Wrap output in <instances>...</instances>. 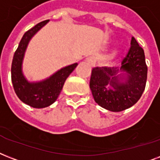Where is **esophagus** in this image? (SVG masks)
<instances>
[{"mask_svg": "<svg viewBox=\"0 0 160 160\" xmlns=\"http://www.w3.org/2000/svg\"><path fill=\"white\" fill-rule=\"evenodd\" d=\"M85 62L87 63H88L89 65L92 67H93L95 65V63H96V61H95V58H92V57H89V58H87L85 59Z\"/></svg>", "mask_w": 160, "mask_h": 160, "instance_id": "obj_1", "label": "esophagus"}]
</instances>
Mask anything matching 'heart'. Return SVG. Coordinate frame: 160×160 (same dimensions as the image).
Masks as SVG:
<instances>
[{"mask_svg": "<svg viewBox=\"0 0 160 160\" xmlns=\"http://www.w3.org/2000/svg\"><path fill=\"white\" fill-rule=\"evenodd\" d=\"M118 52H119V51L118 50V49H115V50L112 51V52L110 53V55L108 56L109 59H114V58L118 55Z\"/></svg>", "mask_w": 160, "mask_h": 160, "instance_id": "1", "label": "heart"}]
</instances>
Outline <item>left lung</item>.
<instances>
[{"label":"left lung","instance_id":"obj_1","mask_svg":"<svg viewBox=\"0 0 160 160\" xmlns=\"http://www.w3.org/2000/svg\"><path fill=\"white\" fill-rule=\"evenodd\" d=\"M131 47L118 68L92 70L90 89L95 102L105 109L121 112L138 102L145 88L148 68L143 48L132 38Z\"/></svg>","mask_w":160,"mask_h":160}]
</instances>
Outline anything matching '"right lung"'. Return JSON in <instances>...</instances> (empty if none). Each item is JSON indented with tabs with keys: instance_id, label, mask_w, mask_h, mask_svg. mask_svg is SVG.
I'll return each mask as SVG.
<instances>
[{
	"instance_id": "obj_1",
	"label": "right lung",
	"mask_w": 160,
	"mask_h": 160,
	"mask_svg": "<svg viewBox=\"0 0 160 160\" xmlns=\"http://www.w3.org/2000/svg\"><path fill=\"white\" fill-rule=\"evenodd\" d=\"M49 20L37 24L22 37L12 63V82L15 92L19 99L35 108H42L55 102L63 88L68 77L72 72L78 63L64 67L48 78L39 82H29L22 72L25 52L31 39L45 26Z\"/></svg>"
}]
</instances>
